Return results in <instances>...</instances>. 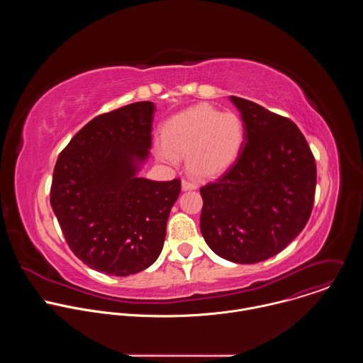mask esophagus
Here are the masks:
<instances>
[{
  "instance_id": "obj_1",
  "label": "esophagus",
  "mask_w": 363,
  "mask_h": 363,
  "mask_svg": "<svg viewBox=\"0 0 363 363\" xmlns=\"http://www.w3.org/2000/svg\"><path fill=\"white\" fill-rule=\"evenodd\" d=\"M196 188V184L192 182V181H188V179H184L182 181V189L184 191H191V189H195Z\"/></svg>"
}]
</instances>
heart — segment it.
Returning <instances> with one entry per match:
<instances>
[{"label":"heart","instance_id":"b5f03b06","mask_svg":"<svg viewBox=\"0 0 363 363\" xmlns=\"http://www.w3.org/2000/svg\"><path fill=\"white\" fill-rule=\"evenodd\" d=\"M242 140L244 126L235 113L199 105L167 123L165 139L157 140L155 150L168 164L186 157L188 169L195 177L213 178L233 165Z\"/></svg>","mask_w":363,"mask_h":363}]
</instances>
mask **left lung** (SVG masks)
<instances>
[{"mask_svg":"<svg viewBox=\"0 0 363 363\" xmlns=\"http://www.w3.org/2000/svg\"><path fill=\"white\" fill-rule=\"evenodd\" d=\"M230 99L241 113L244 140L231 168L199 189V227L217 255L254 264L284 250L307 224L316 164L290 119L254 101Z\"/></svg>","mask_w":363,"mask_h":363,"instance_id":"8db88e82","label":"left lung"}]
</instances>
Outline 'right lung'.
<instances>
[{
  "instance_id": "right-lung-1",
  "label": "right lung",
  "mask_w": 363,
  "mask_h": 363,
  "mask_svg": "<svg viewBox=\"0 0 363 363\" xmlns=\"http://www.w3.org/2000/svg\"><path fill=\"white\" fill-rule=\"evenodd\" d=\"M152 101H136L84 125L59 155L50 191L63 235L86 266L129 276L160 257L181 181L140 178L152 146Z\"/></svg>"
}]
</instances>
